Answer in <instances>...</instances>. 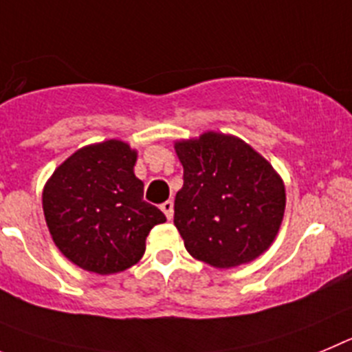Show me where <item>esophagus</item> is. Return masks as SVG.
Wrapping results in <instances>:
<instances>
[{
  "label": "esophagus",
  "mask_w": 352,
  "mask_h": 352,
  "mask_svg": "<svg viewBox=\"0 0 352 352\" xmlns=\"http://www.w3.org/2000/svg\"><path fill=\"white\" fill-rule=\"evenodd\" d=\"M161 210L164 212V215H166V217H168V219H172L173 217V201H164L163 205H161Z\"/></svg>",
  "instance_id": "esophagus-1"
}]
</instances>
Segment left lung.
<instances>
[{
	"label": "left lung",
	"mask_w": 352,
	"mask_h": 352,
	"mask_svg": "<svg viewBox=\"0 0 352 352\" xmlns=\"http://www.w3.org/2000/svg\"><path fill=\"white\" fill-rule=\"evenodd\" d=\"M184 186L173 224L192 258L217 268L239 267L274 242L286 191L272 164L240 138L208 131L177 142Z\"/></svg>",
	"instance_id": "left-lung-1"
}]
</instances>
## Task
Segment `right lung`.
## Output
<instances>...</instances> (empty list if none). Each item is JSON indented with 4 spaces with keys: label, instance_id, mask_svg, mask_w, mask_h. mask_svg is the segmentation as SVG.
Returning a JSON list of instances; mask_svg holds the SVG:
<instances>
[{
    "label": "right lung",
    "instance_id": "1",
    "mask_svg": "<svg viewBox=\"0 0 352 352\" xmlns=\"http://www.w3.org/2000/svg\"><path fill=\"white\" fill-rule=\"evenodd\" d=\"M135 161L137 153L124 142H101L69 156L47 182V226L77 267L101 275L133 267L144 256L148 231L166 221L144 199Z\"/></svg>",
    "mask_w": 352,
    "mask_h": 352
}]
</instances>
